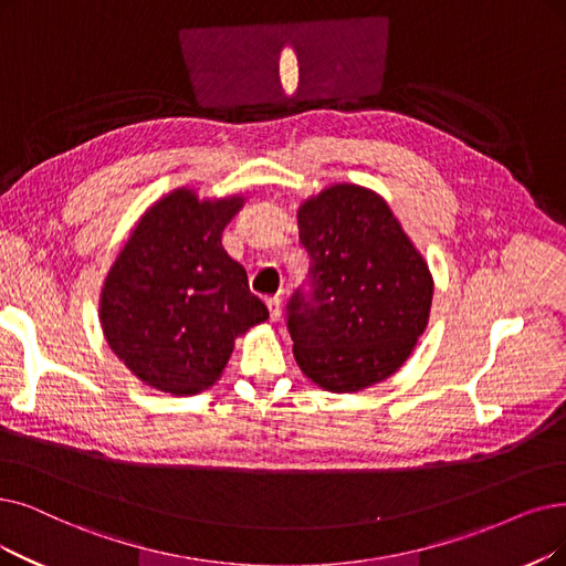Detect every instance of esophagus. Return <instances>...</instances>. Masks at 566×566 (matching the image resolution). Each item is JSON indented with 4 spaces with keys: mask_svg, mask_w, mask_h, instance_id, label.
<instances>
[{
    "mask_svg": "<svg viewBox=\"0 0 566 566\" xmlns=\"http://www.w3.org/2000/svg\"><path fill=\"white\" fill-rule=\"evenodd\" d=\"M266 308H269V318L276 323L281 318V300L279 297H269L266 300Z\"/></svg>",
    "mask_w": 566,
    "mask_h": 566,
    "instance_id": "1",
    "label": "esophagus"
}]
</instances>
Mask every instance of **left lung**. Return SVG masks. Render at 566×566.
<instances>
[{
    "instance_id": "left-lung-1",
    "label": "left lung",
    "mask_w": 566,
    "mask_h": 566,
    "mask_svg": "<svg viewBox=\"0 0 566 566\" xmlns=\"http://www.w3.org/2000/svg\"><path fill=\"white\" fill-rule=\"evenodd\" d=\"M300 243L308 281L287 302L302 371L329 392H357L411 355L432 306V274L390 207L359 186L304 201Z\"/></svg>"
}]
</instances>
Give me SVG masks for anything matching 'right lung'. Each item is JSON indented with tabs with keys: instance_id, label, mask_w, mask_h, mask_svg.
<instances>
[{
	"instance_id": "1",
	"label": "right lung",
	"mask_w": 566,
	"mask_h": 566,
	"mask_svg": "<svg viewBox=\"0 0 566 566\" xmlns=\"http://www.w3.org/2000/svg\"><path fill=\"white\" fill-rule=\"evenodd\" d=\"M241 205V197L199 201L192 190H174L146 211L108 271L99 302L106 342L157 390H207L234 338L269 318L220 241Z\"/></svg>"
}]
</instances>
